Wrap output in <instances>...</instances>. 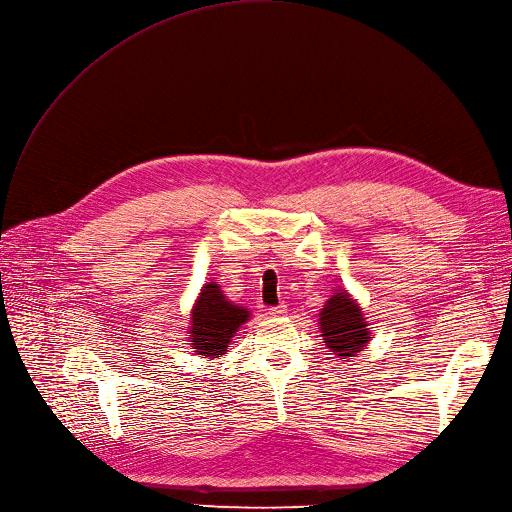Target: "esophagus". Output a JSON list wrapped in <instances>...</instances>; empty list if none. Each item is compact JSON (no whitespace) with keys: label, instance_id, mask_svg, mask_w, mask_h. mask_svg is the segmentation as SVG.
<instances>
[{"label":"esophagus","instance_id":"34e87169","mask_svg":"<svg viewBox=\"0 0 512 512\" xmlns=\"http://www.w3.org/2000/svg\"><path fill=\"white\" fill-rule=\"evenodd\" d=\"M285 313H288V306H285V304H277V306H271V309H269V317H273V319H279Z\"/></svg>","mask_w":512,"mask_h":512}]
</instances>
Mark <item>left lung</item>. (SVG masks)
<instances>
[{
  "mask_svg": "<svg viewBox=\"0 0 512 512\" xmlns=\"http://www.w3.org/2000/svg\"><path fill=\"white\" fill-rule=\"evenodd\" d=\"M317 317L321 340L338 359L349 361L357 357L374 338L370 327L372 323L367 321L361 304L340 285L323 302V309H319Z\"/></svg>",
  "mask_w": 512,
  "mask_h": 512,
  "instance_id": "obj_1",
  "label": "left lung"
}]
</instances>
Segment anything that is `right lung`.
<instances>
[{
    "label": "right lung",
    "mask_w": 512,
    "mask_h": 512,
    "mask_svg": "<svg viewBox=\"0 0 512 512\" xmlns=\"http://www.w3.org/2000/svg\"><path fill=\"white\" fill-rule=\"evenodd\" d=\"M252 311L235 304L222 292L218 281H206L193 302L189 321V344L195 355L203 359H218L227 349L239 327L248 323Z\"/></svg>",
    "instance_id": "right-lung-1"
}]
</instances>
